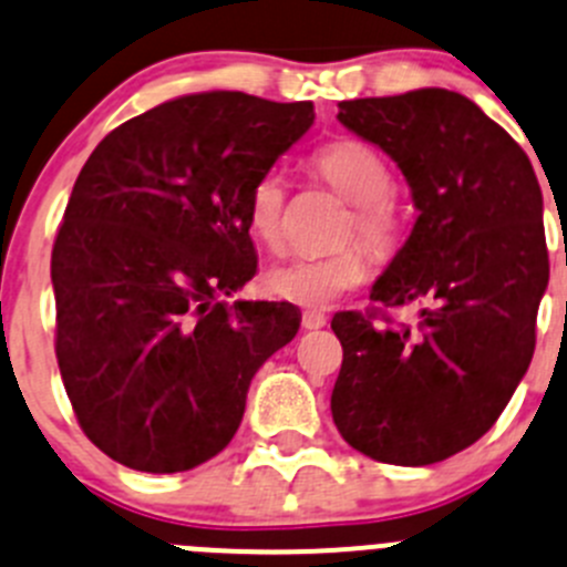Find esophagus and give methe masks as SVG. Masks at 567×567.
I'll use <instances>...</instances> for the list:
<instances>
[{
	"label": "esophagus",
	"instance_id": "1",
	"mask_svg": "<svg viewBox=\"0 0 567 567\" xmlns=\"http://www.w3.org/2000/svg\"><path fill=\"white\" fill-rule=\"evenodd\" d=\"M327 327V316L323 312H305L301 316V329H321Z\"/></svg>",
	"mask_w": 567,
	"mask_h": 567
}]
</instances>
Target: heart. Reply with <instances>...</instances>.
I'll use <instances>...</instances> for the list:
<instances>
[{
    "label": "heart",
    "instance_id": "heart-1",
    "mask_svg": "<svg viewBox=\"0 0 567 567\" xmlns=\"http://www.w3.org/2000/svg\"><path fill=\"white\" fill-rule=\"evenodd\" d=\"M312 172L354 205L349 238L357 235L377 255H390L401 240V210L393 199V168L362 141H334L312 155ZM288 185L279 172H266L249 190L246 224L262 249L282 251ZM371 277V260L362 246H346L321 257H296L266 274V288L277 299L310 310H327L340 296Z\"/></svg>",
    "mask_w": 567,
    "mask_h": 567
}]
</instances>
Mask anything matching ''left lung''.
Instances as JSON below:
<instances>
[{
	"mask_svg": "<svg viewBox=\"0 0 567 567\" xmlns=\"http://www.w3.org/2000/svg\"><path fill=\"white\" fill-rule=\"evenodd\" d=\"M340 124L395 161L415 227L371 299L417 301L415 327L338 312L332 417L351 449L432 465L491 430L535 354L548 285L543 194L526 152L446 87L338 104Z\"/></svg>",
	"mask_w": 567,
	"mask_h": 567,
	"instance_id": "8db88e82",
	"label": "left lung"
}]
</instances>
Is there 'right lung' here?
Masks as SVG:
<instances>
[{
  "mask_svg": "<svg viewBox=\"0 0 567 567\" xmlns=\"http://www.w3.org/2000/svg\"><path fill=\"white\" fill-rule=\"evenodd\" d=\"M312 102L190 93L124 121L76 177L52 249L60 377L110 460L177 474L233 441L251 377L296 338L257 271L246 202L312 126Z\"/></svg>",
  "mask_w": 567,
  "mask_h": 567,
  "instance_id": "obj_1",
  "label": "right lung"
}]
</instances>
